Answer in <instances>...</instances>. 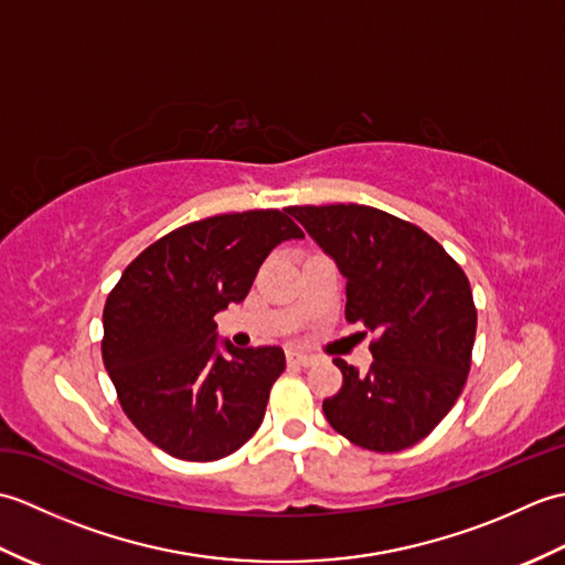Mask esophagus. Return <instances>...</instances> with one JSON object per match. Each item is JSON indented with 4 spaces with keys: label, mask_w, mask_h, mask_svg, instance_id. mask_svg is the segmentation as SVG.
I'll return each instance as SVG.
<instances>
[{
    "label": "esophagus",
    "mask_w": 565,
    "mask_h": 565,
    "mask_svg": "<svg viewBox=\"0 0 565 565\" xmlns=\"http://www.w3.org/2000/svg\"><path fill=\"white\" fill-rule=\"evenodd\" d=\"M286 359H289V364H298V366H313L318 362L313 354H303V352H289Z\"/></svg>",
    "instance_id": "34e87169"
}]
</instances>
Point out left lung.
<instances>
[{"label":"left lung","mask_w":565,"mask_h":565,"mask_svg":"<svg viewBox=\"0 0 565 565\" xmlns=\"http://www.w3.org/2000/svg\"><path fill=\"white\" fill-rule=\"evenodd\" d=\"M347 279L344 316L376 334L366 374L334 359L342 388L322 401L334 431L369 451L425 439L463 391L476 306L463 269L423 227L359 206H291Z\"/></svg>","instance_id":"obj_1"}]
</instances>
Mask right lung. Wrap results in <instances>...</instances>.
<instances>
[{"instance_id": "right-lung-1", "label": "right lung", "mask_w": 565, "mask_h": 565, "mask_svg": "<svg viewBox=\"0 0 565 565\" xmlns=\"http://www.w3.org/2000/svg\"><path fill=\"white\" fill-rule=\"evenodd\" d=\"M289 209L211 215L128 264L104 306V366L142 437L184 461H218L259 429L281 347L237 350L213 316L247 296L269 252L303 237Z\"/></svg>"}]
</instances>
